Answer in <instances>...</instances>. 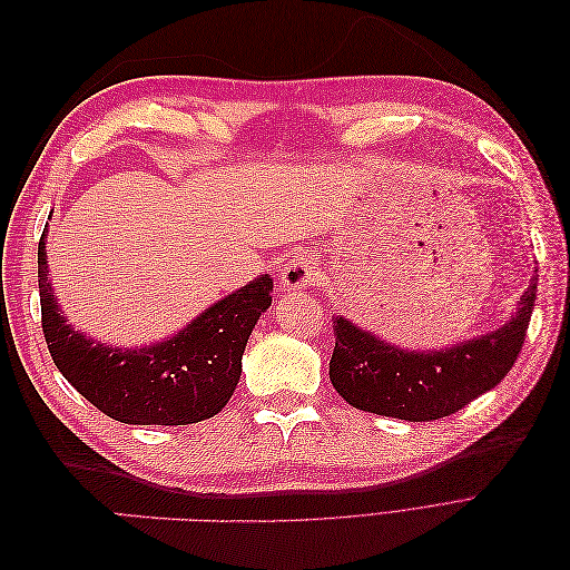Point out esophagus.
<instances>
[{"label":"esophagus","instance_id":"1","mask_svg":"<svg viewBox=\"0 0 570 570\" xmlns=\"http://www.w3.org/2000/svg\"><path fill=\"white\" fill-rule=\"evenodd\" d=\"M281 281L287 289H302L314 285L318 281V271H316V262L314 256L308 252H295L292 254L285 266H283V275Z\"/></svg>","mask_w":570,"mask_h":570}]
</instances>
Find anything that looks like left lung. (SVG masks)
<instances>
[{"label":"left lung","mask_w":570,"mask_h":570,"mask_svg":"<svg viewBox=\"0 0 570 570\" xmlns=\"http://www.w3.org/2000/svg\"><path fill=\"white\" fill-rule=\"evenodd\" d=\"M538 278L515 316L497 331L438 352H409L337 316L331 358L333 387L352 406L402 421H438L471 404L511 371L521 354Z\"/></svg>","instance_id":"8db88e82"}]
</instances>
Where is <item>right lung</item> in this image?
I'll return each mask as SVG.
<instances>
[{
    "label": "right lung",
    "instance_id": "add662e5",
    "mask_svg": "<svg viewBox=\"0 0 570 570\" xmlns=\"http://www.w3.org/2000/svg\"><path fill=\"white\" fill-rule=\"evenodd\" d=\"M42 333L61 375L109 419L130 425H187L216 416L243 373L252 327L271 306L268 275L235 289L183 331L151 347L118 350L73 331L47 283L38 247Z\"/></svg>",
    "mask_w": 570,
    "mask_h": 570
}]
</instances>
